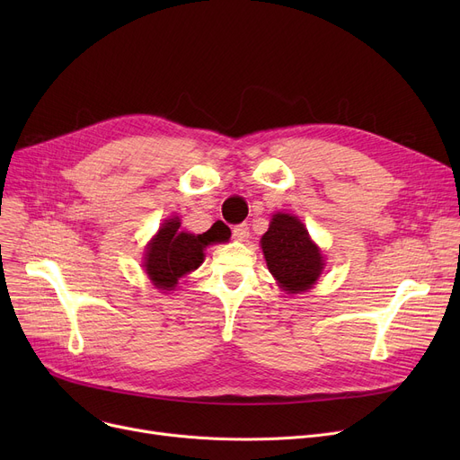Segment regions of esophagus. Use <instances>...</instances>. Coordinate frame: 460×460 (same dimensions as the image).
<instances>
[{"instance_id": "34e87169", "label": "esophagus", "mask_w": 460, "mask_h": 460, "mask_svg": "<svg viewBox=\"0 0 460 460\" xmlns=\"http://www.w3.org/2000/svg\"><path fill=\"white\" fill-rule=\"evenodd\" d=\"M233 236L236 240H246L250 236V227L246 224H240V226H234L233 227Z\"/></svg>"}]
</instances>
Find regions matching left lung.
<instances>
[{"label": "left lung", "instance_id": "8db88e82", "mask_svg": "<svg viewBox=\"0 0 460 460\" xmlns=\"http://www.w3.org/2000/svg\"><path fill=\"white\" fill-rule=\"evenodd\" d=\"M261 248L270 274L288 295L305 293L323 274V253L293 214L272 216L269 231L261 238Z\"/></svg>", "mask_w": 460, "mask_h": 460}]
</instances>
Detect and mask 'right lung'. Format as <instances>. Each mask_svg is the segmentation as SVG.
<instances>
[{"mask_svg": "<svg viewBox=\"0 0 460 460\" xmlns=\"http://www.w3.org/2000/svg\"><path fill=\"white\" fill-rule=\"evenodd\" d=\"M227 238L229 231H226L224 224H214L207 233L193 234L181 231L177 216L169 217L145 250V274L160 291H173L179 278L196 270L203 262L207 246L226 243Z\"/></svg>", "mask_w": 460, "mask_h": 460, "instance_id": "add662e5", "label": "right lung"}]
</instances>
